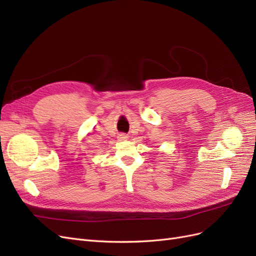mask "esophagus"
Masks as SVG:
<instances>
[{
  "label": "esophagus",
  "instance_id": "esophagus-1",
  "mask_svg": "<svg viewBox=\"0 0 256 256\" xmlns=\"http://www.w3.org/2000/svg\"><path fill=\"white\" fill-rule=\"evenodd\" d=\"M118 138H120V140H122V141H124V140H127V138H128V136H127V134H118Z\"/></svg>",
  "mask_w": 256,
  "mask_h": 256
}]
</instances>
